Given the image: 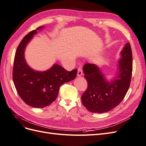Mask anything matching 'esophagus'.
Listing matches in <instances>:
<instances>
[{"label": "esophagus", "instance_id": "obj_1", "mask_svg": "<svg viewBox=\"0 0 146 146\" xmlns=\"http://www.w3.org/2000/svg\"><path fill=\"white\" fill-rule=\"evenodd\" d=\"M83 75V69L81 66H80L78 68V72H77V76H81Z\"/></svg>", "mask_w": 146, "mask_h": 146}]
</instances>
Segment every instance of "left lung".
<instances>
[{
  "label": "left lung",
  "mask_w": 146,
  "mask_h": 146,
  "mask_svg": "<svg viewBox=\"0 0 146 146\" xmlns=\"http://www.w3.org/2000/svg\"><path fill=\"white\" fill-rule=\"evenodd\" d=\"M117 76L111 82L105 78L99 68L94 64L83 66L88 87L82 94L83 105L92 113H102L115 108L124 98L130 87L132 75V52L129 42L121 52Z\"/></svg>",
  "instance_id": "1"
}]
</instances>
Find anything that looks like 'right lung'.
<instances>
[{
  "label": "right lung",
  "mask_w": 146,
  "mask_h": 146,
  "mask_svg": "<svg viewBox=\"0 0 146 146\" xmlns=\"http://www.w3.org/2000/svg\"><path fill=\"white\" fill-rule=\"evenodd\" d=\"M39 27L31 31L22 39L15 53L13 80L20 98L29 106L42 108L50 105L58 94L60 87L72 80L77 69L68 71L58 64H54L46 71L39 72L30 68L24 58L26 45L37 33Z\"/></svg>",
  "instance_id": "add662e5"
}]
</instances>
